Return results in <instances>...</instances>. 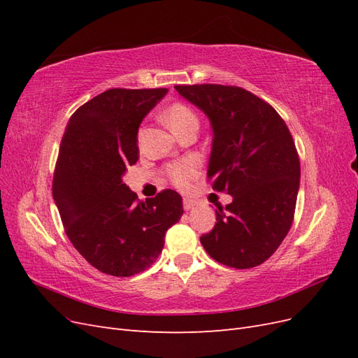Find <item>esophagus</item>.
I'll use <instances>...</instances> for the list:
<instances>
[{
  "label": "esophagus",
  "instance_id": "esophagus-1",
  "mask_svg": "<svg viewBox=\"0 0 358 358\" xmlns=\"http://www.w3.org/2000/svg\"><path fill=\"white\" fill-rule=\"evenodd\" d=\"M194 206H196V201L191 200V199H183V209L191 210Z\"/></svg>",
  "mask_w": 358,
  "mask_h": 358
}]
</instances>
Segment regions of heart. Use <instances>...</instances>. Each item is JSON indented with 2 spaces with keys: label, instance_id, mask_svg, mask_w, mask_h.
<instances>
[{
  "label": "heart",
  "instance_id": "obj_1",
  "mask_svg": "<svg viewBox=\"0 0 358 358\" xmlns=\"http://www.w3.org/2000/svg\"><path fill=\"white\" fill-rule=\"evenodd\" d=\"M164 121L169 124L173 131L179 134L180 129H183L187 125L197 122V116L187 104L175 103L164 112ZM200 167L201 164L197 158H183L169 164L166 167V175L173 185L185 189L200 175Z\"/></svg>",
  "mask_w": 358,
  "mask_h": 358
}]
</instances>
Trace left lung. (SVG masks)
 <instances>
[{"label":"left lung","mask_w":358,"mask_h":358,"mask_svg":"<svg viewBox=\"0 0 358 358\" xmlns=\"http://www.w3.org/2000/svg\"><path fill=\"white\" fill-rule=\"evenodd\" d=\"M209 117L208 178L233 201L216 206V224L200 242L216 262L251 268L273 255L294 220L300 159L284 119L239 86L176 85Z\"/></svg>","instance_id":"obj_1"}]
</instances>
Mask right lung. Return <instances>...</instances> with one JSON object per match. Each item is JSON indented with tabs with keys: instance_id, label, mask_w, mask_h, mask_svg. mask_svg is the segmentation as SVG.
Here are the masks:
<instances>
[{
	"instance_id": "right-lung-1",
	"label": "right lung",
	"mask_w": 358,
	"mask_h": 358,
	"mask_svg": "<svg viewBox=\"0 0 358 358\" xmlns=\"http://www.w3.org/2000/svg\"><path fill=\"white\" fill-rule=\"evenodd\" d=\"M167 92L107 90L71 115L62 136L53 200L73 246L103 273L125 278L143 272L183 213L176 191L138 201L122 182L127 167L138 159V127Z\"/></svg>"
}]
</instances>
